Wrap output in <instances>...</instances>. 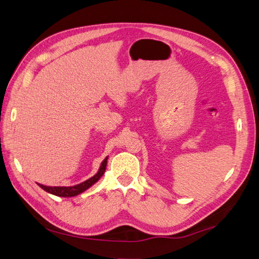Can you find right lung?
<instances>
[{
	"instance_id": "add662e5",
	"label": "right lung",
	"mask_w": 259,
	"mask_h": 259,
	"mask_svg": "<svg viewBox=\"0 0 259 259\" xmlns=\"http://www.w3.org/2000/svg\"><path fill=\"white\" fill-rule=\"evenodd\" d=\"M107 160H108V156L103 162H101L100 167H99L98 171L95 175L91 177L90 179L85 180V182L79 184V185L71 186V187H49V186H44V185H41V184H37V185L40 186L42 189L45 190L46 192H49V193L54 194V195H57V197H64V198L75 197V195L84 192L85 190H88L90 187H92L94 184L98 182L100 177L104 175L105 170H106Z\"/></svg>"
}]
</instances>
